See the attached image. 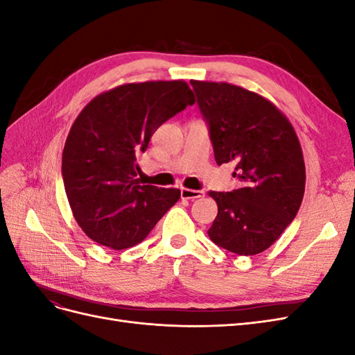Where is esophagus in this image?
Returning <instances> with one entry per match:
<instances>
[{"label": "esophagus", "mask_w": 355, "mask_h": 355, "mask_svg": "<svg viewBox=\"0 0 355 355\" xmlns=\"http://www.w3.org/2000/svg\"><path fill=\"white\" fill-rule=\"evenodd\" d=\"M180 197L184 200H197L204 197V192L198 189H188V188H182L180 189Z\"/></svg>", "instance_id": "1"}]
</instances>
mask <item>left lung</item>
I'll use <instances>...</instances> for the list:
<instances>
[{
	"label": "left lung",
	"instance_id": "8db88e82",
	"mask_svg": "<svg viewBox=\"0 0 355 355\" xmlns=\"http://www.w3.org/2000/svg\"><path fill=\"white\" fill-rule=\"evenodd\" d=\"M220 166L235 163L240 187L210 191L218 216L210 240L241 256L274 244L296 218L305 192V164L287 118L262 96L228 83L191 81Z\"/></svg>",
	"mask_w": 355,
	"mask_h": 355
}]
</instances>
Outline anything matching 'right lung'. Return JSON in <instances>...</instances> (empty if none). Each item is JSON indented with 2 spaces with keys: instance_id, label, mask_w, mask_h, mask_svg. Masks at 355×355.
Instances as JSON below:
<instances>
[{
  "instance_id": "1",
  "label": "right lung",
  "mask_w": 355,
  "mask_h": 355,
  "mask_svg": "<svg viewBox=\"0 0 355 355\" xmlns=\"http://www.w3.org/2000/svg\"><path fill=\"white\" fill-rule=\"evenodd\" d=\"M194 103L185 81H146L96 96L80 112L63 148L62 176L87 237L127 249L144 241L175 206L179 189L139 185L136 158L161 124Z\"/></svg>"
}]
</instances>
